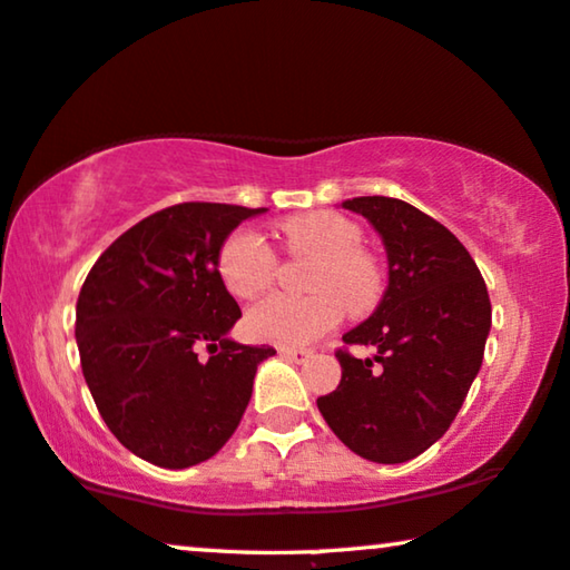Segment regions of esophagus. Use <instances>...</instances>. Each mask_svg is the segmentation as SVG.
<instances>
[{"instance_id":"1","label":"esophagus","mask_w":570,"mask_h":570,"mask_svg":"<svg viewBox=\"0 0 570 570\" xmlns=\"http://www.w3.org/2000/svg\"><path fill=\"white\" fill-rule=\"evenodd\" d=\"M279 354H283L285 360H291V362H305L311 357V350H295V346H279Z\"/></svg>"}]
</instances>
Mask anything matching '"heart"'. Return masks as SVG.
<instances>
[{
	"mask_svg": "<svg viewBox=\"0 0 570 570\" xmlns=\"http://www.w3.org/2000/svg\"><path fill=\"white\" fill-rule=\"evenodd\" d=\"M293 257L316 259L308 275V298L272 295L246 313V334L254 342L301 346L340 324L346 316L360 318L377 308L385 293L381 262L362 249L365 234L352 218L332 210L293 216L279 224ZM218 275L236 298L265 293L277 275V257L257 230L238 228L218 254Z\"/></svg>",
	"mask_w": 570,
	"mask_h": 570,
	"instance_id": "heart-1",
	"label": "heart"
}]
</instances>
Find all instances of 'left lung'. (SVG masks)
Instances as JSON below:
<instances>
[{
    "instance_id": "obj_1",
    "label": "left lung",
    "mask_w": 570,
    "mask_h": 570,
    "mask_svg": "<svg viewBox=\"0 0 570 570\" xmlns=\"http://www.w3.org/2000/svg\"><path fill=\"white\" fill-rule=\"evenodd\" d=\"M387 254V287L344 344L373 346L367 360L336 352L342 381L316 401L340 440L373 463L422 455L455 422L483 362L491 301L481 269L452 230L395 197H352Z\"/></svg>"
}]
</instances>
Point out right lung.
Here are the masks:
<instances>
[{"label": "right lung", "instance_id": "right-lung-1", "mask_svg": "<svg viewBox=\"0 0 570 570\" xmlns=\"http://www.w3.org/2000/svg\"><path fill=\"white\" fill-rule=\"evenodd\" d=\"M259 213L171 205L115 238L81 285V373L110 432L146 463L179 470L216 455L275 354L228 340L242 308L218 275L228 234ZM200 345L208 361L196 360Z\"/></svg>", "mask_w": 570, "mask_h": 570}]
</instances>
